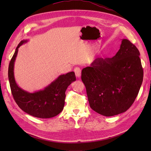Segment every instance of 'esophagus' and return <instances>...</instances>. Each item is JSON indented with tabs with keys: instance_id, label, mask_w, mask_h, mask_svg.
Wrapping results in <instances>:
<instances>
[{
	"instance_id": "1",
	"label": "esophagus",
	"mask_w": 151,
	"mask_h": 151,
	"mask_svg": "<svg viewBox=\"0 0 151 151\" xmlns=\"http://www.w3.org/2000/svg\"><path fill=\"white\" fill-rule=\"evenodd\" d=\"M74 72H75V74L76 76V77H81V68L79 67H76L74 68Z\"/></svg>"
}]
</instances>
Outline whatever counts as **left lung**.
I'll return each instance as SVG.
<instances>
[{
    "label": "left lung",
    "mask_w": 151,
    "mask_h": 151,
    "mask_svg": "<svg viewBox=\"0 0 151 151\" xmlns=\"http://www.w3.org/2000/svg\"><path fill=\"white\" fill-rule=\"evenodd\" d=\"M140 52L129 40L123 39L112 58H97L82 70L90 107L105 116L126 111L137 96L144 72Z\"/></svg>",
    "instance_id": "8db88e82"
}]
</instances>
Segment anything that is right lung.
Returning a JSON list of instances; mask_svg holds the SVG:
<instances>
[{
    "instance_id": "right-lung-1",
    "label": "right lung",
    "mask_w": 151,
    "mask_h": 151,
    "mask_svg": "<svg viewBox=\"0 0 151 151\" xmlns=\"http://www.w3.org/2000/svg\"><path fill=\"white\" fill-rule=\"evenodd\" d=\"M27 42L28 40H22L17 45L9 65L8 78L12 94L18 106L29 115L40 118L54 117L63 110L65 91L68 86L76 81L75 73L70 72L59 76L43 90L35 93H29L21 89L15 81L14 67L18 49Z\"/></svg>"
}]
</instances>
